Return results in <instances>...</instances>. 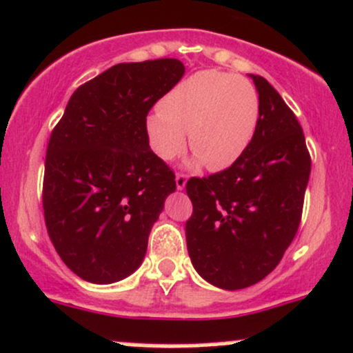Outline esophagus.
Returning a JSON list of instances; mask_svg holds the SVG:
<instances>
[{
  "instance_id": "obj_1",
  "label": "esophagus",
  "mask_w": 353,
  "mask_h": 353,
  "mask_svg": "<svg viewBox=\"0 0 353 353\" xmlns=\"http://www.w3.org/2000/svg\"><path fill=\"white\" fill-rule=\"evenodd\" d=\"M175 181H176V188L183 190L185 185H187V175H185V173H176Z\"/></svg>"
}]
</instances>
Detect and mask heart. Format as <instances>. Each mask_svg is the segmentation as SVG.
I'll return each instance as SVG.
<instances>
[{
    "instance_id": "b5f03b06",
    "label": "heart",
    "mask_w": 353,
    "mask_h": 353,
    "mask_svg": "<svg viewBox=\"0 0 353 353\" xmlns=\"http://www.w3.org/2000/svg\"><path fill=\"white\" fill-rule=\"evenodd\" d=\"M260 101L247 78L215 70L198 71L165 94L160 110L146 118L153 152L163 160L187 146L212 172L228 168L250 145Z\"/></svg>"
}]
</instances>
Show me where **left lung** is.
<instances>
[{
    "label": "left lung",
    "instance_id": "obj_1",
    "mask_svg": "<svg viewBox=\"0 0 353 353\" xmlns=\"http://www.w3.org/2000/svg\"><path fill=\"white\" fill-rule=\"evenodd\" d=\"M252 78L260 110L248 148L228 168L187 181L188 255L225 290L255 285L280 263L302 220L312 166L295 113L263 77Z\"/></svg>",
    "mask_w": 353,
    "mask_h": 353
}]
</instances>
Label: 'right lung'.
Returning a JSON list of instances; mask_svg holds the SVG:
<instances>
[{"instance_id":"1","label":"right lung","mask_w":353,"mask_h":353,"mask_svg":"<svg viewBox=\"0 0 353 353\" xmlns=\"http://www.w3.org/2000/svg\"><path fill=\"white\" fill-rule=\"evenodd\" d=\"M180 59L120 63L71 94L51 132L43 212L54 250L91 283L123 280L175 192V173L150 148L146 114L181 77Z\"/></svg>"}]
</instances>
